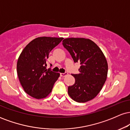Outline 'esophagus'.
Here are the masks:
<instances>
[{"instance_id":"34e87169","label":"esophagus","mask_w":130,"mask_h":130,"mask_svg":"<svg viewBox=\"0 0 130 130\" xmlns=\"http://www.w3.org/2000/svg\"><path fill=\"white\" fill-rule=\"evenodd\" d=\"M67 74H68L67 73H60V76L61 77H63V76H65V75H67Z\"/></svg>"}]
</instances>
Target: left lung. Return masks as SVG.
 Wrapping results in <instances>:
<instances>
[{"mask_svg": "<svg viewBox=\"0 0 130 130\" xmlns=\"http://www.w3.org/2000/svg\"><path fill=\"white\" fill-rule=\"evenodd\" d=\"M74 62L80 64L79 73L72 74L75 83L68 87L73 100L85 103L99 93L108 75V62L104 54L93 41L84 38H69L62 41Z\"/></svg>", "mask_w": 130, "mask_h": 130, "instance_id": "left-lung-1", "label": "left lung"}]
</instances>
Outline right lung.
Returning a JSON list of instances; mask_svg holds the SVG:
<instances>
[{"label":"right lung","mask_w":130,"mask_h":130,"mask_svg":"<svg viewBox=\"0 0 130 130\" xmlns=\"http://www.w3.org/2000/svg\"><path fill=\"white\" fill-rule=\"evenodd\" d=\"M63 38L41 37L24 47L17 62V73L24 90L36 99L46 98L51 92L60 74L46 69L47 59L52 50Z\"/></svg>","instance_id":"right-lung-1"}]
</instances>
